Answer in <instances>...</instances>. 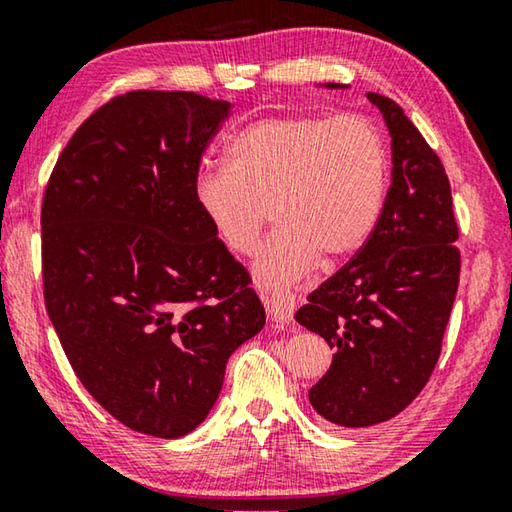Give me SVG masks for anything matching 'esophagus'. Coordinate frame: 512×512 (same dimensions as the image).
Segmentation results:
<instances>
[{
	"instance_id": "obj_1",
	"label": "esophagus",
	"mask_w": 512,
	"mask_h": 512,
	"mask_svg": "<svg viewBox=\"0 0 512 512\" xmlns=\"http://www.w3.org/2000/svg\"><path fill=\"white\" fill-rule=\"evenodd\" d=\"M262 300L275 323H280V325L291 323L293 311H296V296H293L289 289H277L273 293H266Z\"/></svg>"
}]
</instances>
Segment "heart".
Returning <instances> with one entry per match:
<instances>
[{
  "label": "heart",
  "mask_w": 512,
  "mask_h": 512,
  "mask_svg": "<svg viewBox=\"0 0 512 512\" xmlns=\"http://www.w3.org/2000/svg\"><path fill=\"white\" fill-rule=\"evenodd\" d=\"M228 167L203 169L194 201L221 244L255 255L268 219L280 223L257 262L264 284L296 282L323 255L343 259L366 244L384 210L391 155L361 115H275L241 131Z\"/></svg>",
  "instance_id": "heart-1"
}]
</instances>
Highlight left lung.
<instances>
[{"mask_svg":"<svg viewBox=\"0 0 512 512\" xmlns=\"http://www.w3.org/2000/svg\"><path fill=\"white\" fill-rule=\"evenodd\" d=\"M368 101L391 133L384 210L359 253L296 311L298 323L334 350L309 402L339 427L386 422L420 395L438 363L461 275L443 162L393 99L368 92Z\"/></svg>","mask_w":512,"mask_h":512,"instance_id":"left-lung-1","label":"left lung"}]
</instances>
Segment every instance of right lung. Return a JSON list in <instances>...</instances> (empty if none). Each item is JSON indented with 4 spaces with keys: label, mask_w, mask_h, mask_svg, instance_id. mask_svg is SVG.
<instances>
[{
    "label": "right lung",
    "mask_w": 512,
    "mask_h": 512,
    "mask_svg": "<svg viewBox=\"0 0 512 512\" xmlns=\"http://www.w3.org/2000/svg\"><path fill=\"white\" fill-rule=\"evenodd\" d=\"M230 115L196 92L119 94L83 121L42 201V287L69 363L128 429L180 438L262 332L250 275L203 219L194 180Z\"/></svg>",
    "instance_id": "obj_1"
}]
</instances>
